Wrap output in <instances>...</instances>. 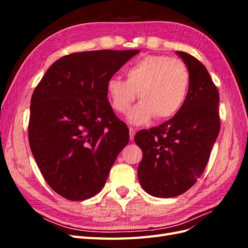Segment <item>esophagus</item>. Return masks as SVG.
<instances>
[{
    "instance_id": "esophagus-1",
    "label": "esophagus",
    "mask_w": 248,
    "mask_h": 248,
    "mask_svg": "<svg viewBox=\"0 0 248 248\" xmlns=\"http://www.w3.org/2000/svg\"><path fill=\"white\" fill-rule=\"evenodd\" d=\"M134 136H136V129L132 128V127H129V138L131 140H133Z\"/></svg>"
}]
</instances>
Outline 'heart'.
Returning a JSON list of instances; mask_svg holds the SVG:
<instances>
[{
	"label": "heart",
	"instance_id": "heart-1",
	"mask_svg": "<svg viewBox=\"0 0 248 248\" xmlns=\"http://www.w3.org/2000/svg\"><path fill=\"white\" fill-rule=\"evenodd\" d=\"M126 79L114 77L107 90L112 108L124 114L139 95L140 103L128 115L136 125L147 123L153 117L159 121L170 119L180 111L190 87L188 67L177 58L147 56L127 67Z\"/></svg>",
	"mask_w": 248,
	"mask_h": 248
}]
</instances>
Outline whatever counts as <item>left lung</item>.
I'll list each match as a JSON object with an SVG mask.
<instances>
[{
	"label": "left lung",
	"mask_w": 248,
	"mask_h": 248,
	"mask_svg": "<svg viewBox=\"0 0 248 248\" xmlns=\"http://www.w3.org/2000/svg\"><path fill=\"white\" fill-rule=\"evenodd\" d=\"M178 55L190 72L184 106L169 121L134 137L142 151L140 183L156 198H174L194 185L207 167L220 129L219 93L206 67L187 52Z\"/></svg>",
	"instance_id": "obj_1"
}]
</instances>
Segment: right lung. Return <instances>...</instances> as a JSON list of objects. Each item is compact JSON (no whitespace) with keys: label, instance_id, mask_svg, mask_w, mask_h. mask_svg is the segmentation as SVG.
<instances>
[{"label":"right lung","instance_id":"obj_1","mask_svg":"<svg viewBox=\"0 0 248 248\" xmlns=\"http://www.w3.org/2000/svg\"><path fill=\"white\" fill-rule=\"evenodd\" d=\"M140 50H92L60 58L36 86L30 106V148L60 196L84 201L107 182L129 130L112 110L108 80Z\"/></svg>","mask_w":248,"mask_h":248}]
</instances>
